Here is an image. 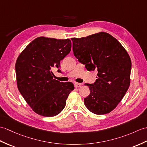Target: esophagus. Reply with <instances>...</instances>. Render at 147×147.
Segmentation results:
<instances>
[{
	"instance_id": "34e87169",
	"label": "esophagus",
	"mask_w": 147,
	"mask_h": 147,
	"mask_svg": "<svg viewBox=\"0 0 147 147\" xmlns=\"http://www.w3.org/2000/svg\"><path fill=\"white\" fill-rule=\"evenodd\" d=\"M81 83H74V86L75 88H79L81 86Z\"/></svg>"
}]
</instances>
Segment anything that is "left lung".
<instances>
[{"label":"left lung","instance_id":"left-lung-1","mask_svg":"<svg viewBox=\"0 0 147 147\" xmlns=\"http://www.w3.org/2000/svg\"><path fill=\"white\" fill-rule=\"evenodd\" d=\"M74 55L88 71L97 70L93 84L84 99L86 107L96 115L108 113L117 107L130 84L131 62L127 51L110 34L100 32L71 38Z\"/></svg>","mask_w":147,"mask_h":147}]
</instances>
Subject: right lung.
I'll list each match as a JSON object with an SVG mask.
<instances>
[{
	"instance_id": "add662e5",
	"label": "right lung",
	"mask_w": 147,
	"mask_h": 147,
	"mask_svg": "<svg viewBox=\"0 0 147 147\" xmlns=\"http://www.w3.org/2000/svg\"><path fill=\"white\" fill-rule=\"evenodd\" d=\"M70 39L39 37L22 51L16 63L17 84L20 94L32 110L46 117L62 111L69 93L74 90L71 82L53 79V68L57 72L60 61L69 53Z\"/></svg>"
}]
</instances>
